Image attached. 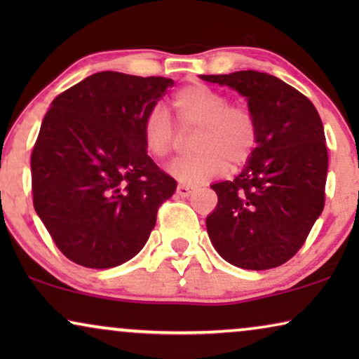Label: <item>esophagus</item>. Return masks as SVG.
<instances>
[{
    "label": "esophagus",
    "instance_id": "34e87169",
    "mask_svg": "<svg viewBox=\"0 0 359 359\" xmlns=\"http://www.w3.org/2000/svg\"><path fill=\"white\" fill-rule=\"evenodd\" d=\"M176 193H178L181 198H189L191 194L194 193V188L189 184H178V188H176Z\"/></svg>",
    "mask_w": 359,
    "mask_h": 359
}]
</instances>
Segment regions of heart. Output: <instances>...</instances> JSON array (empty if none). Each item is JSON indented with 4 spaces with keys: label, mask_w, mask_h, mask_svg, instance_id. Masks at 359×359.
I'll use <instances>...</instances> for the list:
<instances>
[{
    "label": "heart",
    "mask_w": 359,
    "mask_h": 359,
    "mask_svg": "<svg viewBox=\"0 0 359 359\" xmlns=\"http://www.w3.org/2000/svg\"><path fill=\"white\" fill-rule=\"evenodd\" d=\"M171 112L180 130H193L194 154L173 161L168 171L176 180L199 184L237 168L252 156L258 140L257 117L242 104H229V97L203 83H191L175 93ZM142 140L149 154L163 160L175 150L178 134L158 107L142 122Z\"/></svg>",
    "instance_id": "obj_1"
}]
</instances>
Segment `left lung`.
Segmentation results:
<instances>
[{
	"label": "left lung",
	"instance_id": "left-lung-1",
	"mask_svg": "<svg viewBox=\"0 0 359 359\" xmlns=\"http://www.w3.org/2000/svg\"><path fill=\"white\" fill-rule=\"evenodd\" d=\"M247 97L258 140L237 178L210 186L217 208L205 219L214 248L233 266L271 269L291 259L325 205L328 151L311 100L255 70L201 75Z\"/></svg>",
	"mask_w": 359,
	"mask_h": 359
}]
</instances>
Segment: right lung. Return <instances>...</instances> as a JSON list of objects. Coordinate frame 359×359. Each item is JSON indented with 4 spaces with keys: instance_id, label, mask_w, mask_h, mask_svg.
Returning <instances> with one entry per match:
<instances>
[{
    "instance_id": "1",
    "label": "right lung",
    "mask_w": 359,
    "mask_h": 359,
    "mask_svg": "<svg viewBox=\"0 0 359 359\" xmlns=\"http://www.w3.org/2000/svg\"><path fill=\"white\" fill-rule=\"evenodd\" d=\"M173 80L100 72L52 101L31 155L34 209L73 263L106 269L144 248L176 181L147 155L142 122Z\"/></svg>"
}]
</instances>
